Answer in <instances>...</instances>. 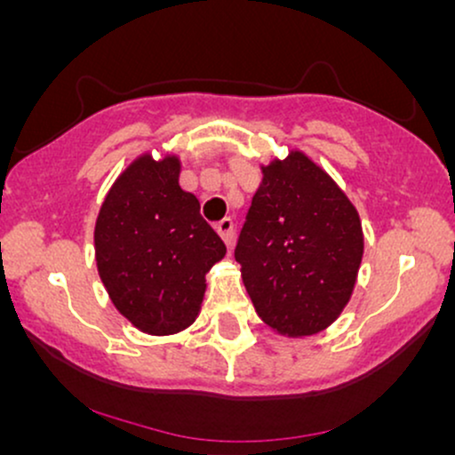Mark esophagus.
<instances>
[{
  "instance_id": "1",
  "label": "esophagus",
  "mask_w": 455,
  "mask_h": 455,
  "mask_svg": "<svg viewBox=\"0 0 455 455\" xmlns=\"http://www.w3.org/2000/svg\"><path fill=\"white\" fill-rule=\"evenodd\" d=\"M216 231H218V235H220V237L224 239V243H227V245L233 243L235 224H233L231 218H222V220L216 224Z\"/></svg>"
}]
</instances>
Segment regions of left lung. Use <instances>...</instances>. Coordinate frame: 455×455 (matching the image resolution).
Wrapping results in <instances>:
<instances>
[{
    "instance_id": "1",
    "label": "left lung",
    "mask_w": 455,
    "mask_h": 455,
    "mask_svg": "<svg viewBox=\"0 0 455 455\" xmlns=\"http://www.w3.org/2000/svg\"><path fill=\"white\" fill-rule=\"evenodd\" d=\"M363 257L357 210L301 151L263 166L235 260L257 315L275 331H323L348 304Z\"/></svg>"
}]
</instances>
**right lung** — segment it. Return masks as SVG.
<instances>
[{"label":"right lung","instance_id":"obj_1","mask_svg":"<svg viewBox=\"0 0 455 455\" xmlns=\"http://www.w3.org/2000/svg\"><path fill=\"white\" fill-rule=\"evenodd\" d=\"M98 274L124 316L151 336L195 323L205 274L227 245L180 186V160L140 156L117 177L93 231Z\"/></svg>","mask_w":455,"mask_h":455}]
</instances>
